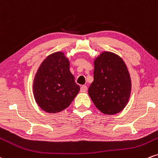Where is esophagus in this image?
<instances>
[{
  "label": "esophagus",
  "instance_id": "esophagus-1",
  "mask_svg": "<svg viewBox=\"0 0 158 158\" xmlns=\"http://www.w3.org/2000/svg\"><path fill=\"white\" fill-rule=\"evenodd\" d=\"M81 91L82 92H86L87 91V86H85V85H83V86L81 87Z\"/></svg>",
  "mask_w": 158,
  "mask_h": 158
}]
</instances>
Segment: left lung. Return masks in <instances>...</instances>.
Segmentation results:
<instances>
[{"label": "left lung", "instance_id": "1", "mask_svg": "<svg viewBox=\"0 0 158 158\" xmlns=\"http://www.w3.org/2000/svg\"><path fill=\"white\" fill-rule=\"evenodd\" d=\"M94 81L88 92L102 113L114 114L127 104L131 93V78L121 57L104 52L94 62Z\"/></svg>", "mask_w": 158, "mask_h": 158}]
</instances>
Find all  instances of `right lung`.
<instances>
[{"label":"right lung","mask_w":158,"mask_h":158,"mask_svg":"<svg viewBox=\"0 0 158 158\" xmlns=\"http://www.w3.org/2000/svg\"><path fill=\"white\" fill-rule=\"evenodd\" d=\"M80 86L69 70V61L57 52L42 62L33 82L35 101L49 113L60 112L71 104L78 94Z\"/></svg>","instance_id":"obj_1"}]
</instances>
